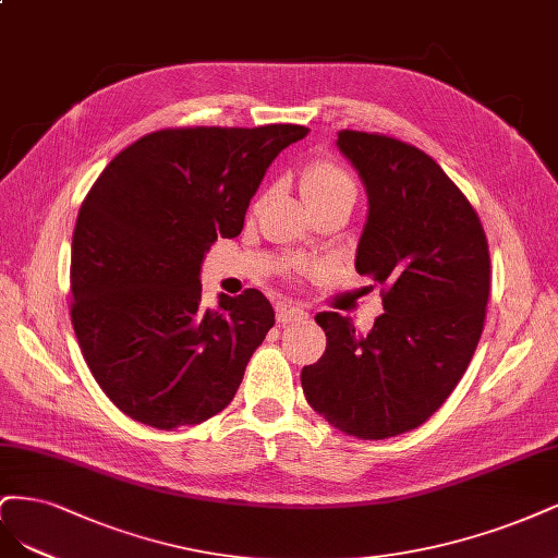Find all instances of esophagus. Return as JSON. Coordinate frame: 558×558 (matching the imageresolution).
<instances>
[{"mask_svg": "<svg viewBox=\"0 0 558 558\" xmlns=\"http://www.w3.org/2000/svg\"><path fill=\"white\" fill-rule=\"evenodd\" d=\"M276 317L280 325H290V322H299V319H308V313L296 308L292 303H278L276 305Z\"/></svg>", "mask_w": 558, "mask_h": 558, "instance_id": "obj_1", "label": "esophagus"}]
</instances>
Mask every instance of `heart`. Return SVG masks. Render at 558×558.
I'll return each mask as SVG.
<instances>
[{
    "label": "heart",
    "mask_w": 558,
    "mask_h": 558,
    "mask_svg": "<svg viewBox=\"0 0 558 558\" xmlns=\"http://www.w3.org/2000/svg\"><path fill=\"white\" fill-rule=\"evenodd\" d=\"M301 192L308 206H313L329 199H343V196L354 199L356 187L352 175L343 167L336 165L331 159H317L305 169L301 178Z\"/></svg>",
    "instance_id": "1"
}]
</instances>
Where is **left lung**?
Masks as SVG:
<instances>
[{"label":"left lung","mask_w":558,"mask_h":558,"mask_svg":"<svg viewBox=\"0 0 558 558\" xmlns=\"http://www.w3.org/2000/svg\"><path fill=\"white\" fill-rule=\"evenodd\" d=\"M362 175L368 218L354 268L380 284L385 313L359 336L338 313L315 315L327 333L303 366L305 401L359 440L422 426L469 368L487 317V233L465 194L420 148L368 132H338Z\"/></svg>","instance_id":"1"}]
</instances>
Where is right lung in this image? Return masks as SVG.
Segmentation results:
<instances>
[{
	"label": "right lung",
	"instance_id": "right-lung-1",
	"mask_svg": "<svg viewBox=\"0 0 558 558\" xmlns=\"http://www.w3.org/2000/svg\"><path fill=\"white\" fill-rule=\"evenodd\" d=\"M308 128H175L118 153L81 204L71 325L97 385L159 430L202 424L236 393L276 325L259 290L202 305L206 250L239 236L266 169Z\"/></svg>",
	"mask_w": 558,
	"mask_h": 558
}]
</instances>
